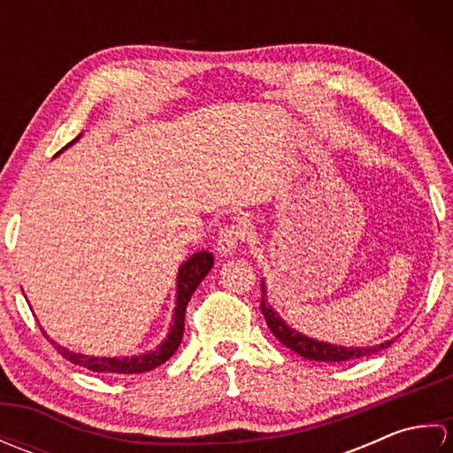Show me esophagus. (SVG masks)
Masks as SVG:
<instances>
[{
  "label": "esophagus",
  "mask_w": 453,
  "mask_h": 453,
  "mask_svg": "<svg viewBox=\"0 0 453 453\" xmlns=\"http://www.w3.org/2000/svg\"><path fill=\"white\" fill-rule=\"evenodd\" d=\"M243 242V232L239 226H226L219 229L218 239H216V251L221 257L234 255L235 249L239 247V243Z\"/></svg>",
  "instance_id": "esophagus-1"
}]
</instances>
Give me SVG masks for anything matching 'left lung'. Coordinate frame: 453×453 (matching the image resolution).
<instances>
[{"label": "left lung", "mask_w": 453, "mask_h": 453, "mask_svg": "<svg viewBox=\"0 0 453 453\" xmlns=\"http://www.w3.org/2000/svg\"><path fill=\"white\" fill-rule=\"evenodd\" d=\"M263 292H265V284H263ZM261 311L265 315V321L268 325V329L288 349L297 352L307 360H317V362H346V360H356V358H364V356H372L375 352H380L383 349H388L391 341L378 344V346H370V349H349V346H336L329 342H319L315 339H310V336L300 334L297 331L290 329L282 319L280 315H276L271 305H266L265 300L261 302Z\"/></svg>", "instance_id": "obj_1"}]
</instances>
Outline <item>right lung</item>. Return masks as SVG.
I'll list each match as a JSON object with an SVG mask.
<instances>
[{"label": "right lung", "mask_w": 453, "mask_h": 453, "mask_svg": "<svg viewBox=\"0 0 453 453\" xmlns=\"http://www.w3.org/2000/svg\"><path fill=\"white\" fill-rule=\"evenodd\" d=\"M75 140H72L67 146H72ZM211 266H214V257H211L208 251H200L196 255H192L185 265H180L179 276H177L175 317H173V325H171L167 339L163 341L156 350L142 354V356H132V358H95V356H83V354L70 352V350L62 349L60 344H56L52 341L50 342L54 344V349L60 352L65 360L80 364V365H83V368H88L91 372L114 375V373H142V372H150L153 368H157V365H161L163 362H167L179 349V344L182 341V331H185V311H187L188 300H190V296L195 294L198 284L204 280V276L210 273Z\"/></svg>", "instance_id": "add662e5"}]
</instances>
